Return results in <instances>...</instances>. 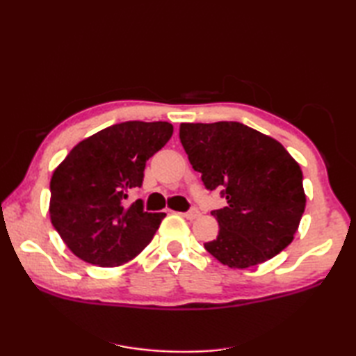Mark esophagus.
I'll return each mask as SVG.
<instances>
[{
    "label": "esophagus",
    "mask_w": 356,
    "mask_h": 356,
    "mask_svg": "<svg viewBox=\"0 0 356 356\" xmlns=\"http://www.w3.org/2000/svg\"><path fill=\"white\" fill-rule=\"evenodd\" d=\"M182 216H184L185 218H188V220H194V218H197V217L200 216V213H199V209L191 208L190 211H186V213H184Z\"/></svg>",
    "instance_id": "obj_1"
}]
</instances>
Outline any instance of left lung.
Segmentation results:
<instances>
[{"instance_id":"8db88e82","label":"left lung","mask_w":356,"mask_h":356,"mask_svg":"<svg viewBox=\"0 0 356 356\" xmlns=\"http://www.w3.org/2000/svg\"><path fill=\"white\" fill-rule=\"evenodd\" d=\"M180 142L207 190L222 188L226 207L211 211L218 236L207 251L226 266L246 269L293 240L306 194L303 172L278 140L240 122L180 124Z\"/></svg>"}]
</instances>
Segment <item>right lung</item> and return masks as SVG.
I'll return each instance as SVG.
<instances>
[{
  "label": "right lung",
  "mask_w": 356,
  "mask_h": 356,
  "mask_svg": "<svg viewBox=\"0 0 356 356\" xmlns=\"http://www.w3.org/2000/svg\"><path fill=\"white\" fill-rule=\"evenodd\" d=\"M171 136L172 125L162 120L111 125L79 142L53 171L50 220L81 260L120 266L153 240L166 214L124 200L142 186L147 161Z\"/></svg>",
  "instance_id": "right-lung-1"
}]
</instances>
